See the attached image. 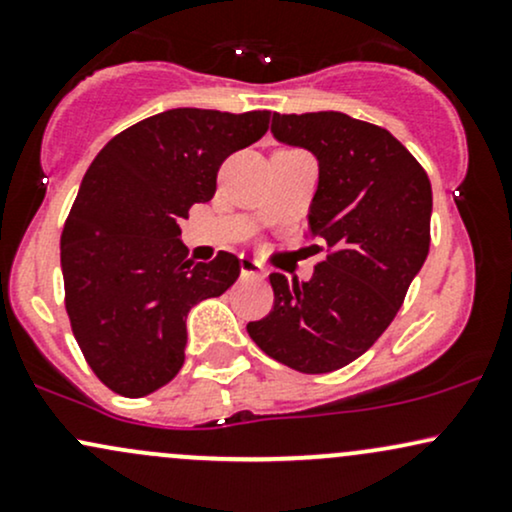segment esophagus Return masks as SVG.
Here are the masks:
<instances>
[{"mask_svg": "<svg viewBox=\"0 0 512 512\" xmlns=\"http://www.w3.org/2000/svg\"><path fill=\"white\" fill-rule=\"evenodd\" d=\"M240 274L255 276V279H260V276H264V269L257 260H250V257H240Z\"/></svg>", "mask_w": 512, "mask_h": 512, "instance_id": "obj_1", "label": "esophagus"}]
</instances>
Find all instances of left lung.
I'll list each match as a JSON object with an SVG mask.
<instances>
[{"label": "left lung", "instance_id": "left-lung-1", "mask_svg": "<svg viewBox=\"0 0 512 512\" xmlns=\"http://www.w3.org/2000/svg\"><path fill=\"white\" fill-rule=\"evenodd\" d=\"M279 142L313 151L320 182L308 231L327 257L313 279L269 274L274 305L248 322L267 356L301 373H332L366 354L402 308L431 245V180L390 132L344 113L279 115Z\"/></svg>", "mask_w": 512, "mask_h": 512}]
</instances>
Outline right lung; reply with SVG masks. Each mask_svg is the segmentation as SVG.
<instances>
[{"label":"right lung","mask_w":512,"mask_h":512,"mask_svg":"<svg viewBox=\"0 0 512 512\" xmlns=\"http://www.w3.org/2000/svg\"><path fill=\"white\" fill-rule=\"evenodd\" d=\"M269 110L175 108L127 127L88 166L62 228L64 308L96 378L122 397L168 385L187 313L231 289L240 260H187L180 221L209 202L221 163L269 129Z\"/></svg>","instance_id":"right-lung-1"}]
</instances>
